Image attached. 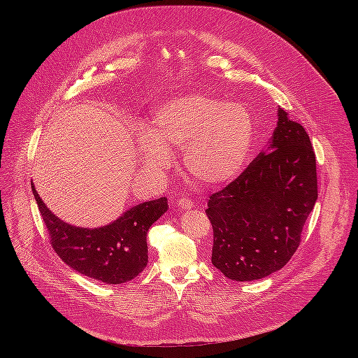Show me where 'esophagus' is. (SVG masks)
<instances>
[{
  "mask_svg": "<svg viewBox=\"0 0 358 358\" xmlns=\"http://www.w3.org/2000/svg\"><path fill=\"white\" fill-rule=\"evenodd\" d=\"M177 206L181 208V210H191L194 207V201L189 199V198H180L177 201Z\"/></svg>",
  "mask_w": 358,
  "mask_h": 358,
  "instance_id": "obj_1",
  "label": "esophagus"
}]
</instances>
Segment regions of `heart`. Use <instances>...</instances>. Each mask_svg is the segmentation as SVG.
<instances>
[{
  "label": "heart",
  "instance_id": "obj_1",
  "mask_svg": "<svg viewBox=\"0 0 358 358\" xmlns=\"http://www.w3.org/2000/svg\"><path fill=\"white\" fill-rule=\"evenodd\" d=\"M150 134H140V155L147 170L166 171L170 148H182L187 171L203 184L234 181L245 169L253 140L248 108L207 93L169 100L151 116Z\"/></svg>",
  "mask_w": 358,
  "mask_h": 358
}]
</instances>
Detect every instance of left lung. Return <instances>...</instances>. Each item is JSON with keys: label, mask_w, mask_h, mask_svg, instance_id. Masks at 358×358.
Listing matches in <instances>:
<instances>
[{"label": "left lung", "mask_w": 358, "mask_h": 358, "mask_svg": "<svg viewBox=\"0 0 358 358\" xmlns=\"http://www.w3.org/2000/svg\"><path fill=\"white\" fill-rule=\"evenodd\" d=\"M269 152H261L208 199L214 231L213 265L249 282L282 269L300 245L317 199L316 156L309 134L278 109Z\"/></svg>", "instance_id": "left-lung-1"}]
</instances>
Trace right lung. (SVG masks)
<instances>
[{
    "label": "right lung",
    "mask_w": 358,
    "mask_h": 358,
    "mask_svg": "<svg viewBox=\"0 0 358 358\" xmlns=\"http://www.w3.org/2000/svg\"><path fill=\"white\" fill-rule=\"evenodd\" d=\"M31 185L50 245L66 265L108 285L126 283L143 272L148 261L147 231L167 211L166 196L141 202L115 222L89 229L61 221Z\"/></svg>",
    "instance_id": "obj_1"
}]
</instances>
